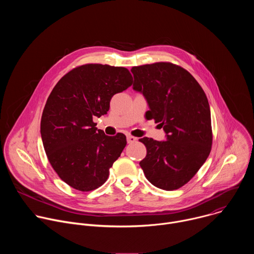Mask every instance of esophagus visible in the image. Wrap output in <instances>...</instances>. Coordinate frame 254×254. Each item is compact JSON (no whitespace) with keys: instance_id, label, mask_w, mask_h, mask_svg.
Instances as JSON below:
<instances>
[{"instance_id":"34e87169","label":"esophagus","mask_w":254,"mask_h":254,"mask_svg":"<svg viewBox=\"0 0 254 254\" xmlns=\"http://www.w3.org/2000/svg\"><path fill=\"white\" fill-rule=\"evenodd\" d=\"M136 137L135 136H132V135H127V143H133L136 141Z\"/></svg>"}]
</instances>
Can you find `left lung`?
<instances>
[{"label": "left lung", "instance_id": "obj_1", "mask_svg": "<svg viewBox=\"0 0 254 254\" xmlns=\"http://www.w3.org/2000/svg\"><path fill=\"white\" fill-rule=\"evenodd\" d=\"M133 89L146 97L154 120L167 140L142 137L147 156L139 165L157 188L173 191L186 185L207 160L212 148L211 114L207 96L189 72L171 62L131 68Z\"/></svg>", "mask_w": 254, "mask_h": 254}]
</instances>
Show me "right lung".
I'll return each instance as SVG.
<instances>
[{
    "mask_svg": "<svg viewBox=\"0 0 254 254\" xmlns=\"http://www.w3.org/2000/svg\"><path fill=\"white\" fill-rule=\"evenodd\" d=\"M131 84L128 69L89 63L70 70L52 89L41 136L49 163L70 187L89 192L105 183L127 137L122 132L105 135L93 119L106 115L112 97Z\"/></svg>",
    "mask_w": 254,
    "mask_h": 254,
    "instance_id": "add662e5",
    "label": "right lung"
}]
</instances>
